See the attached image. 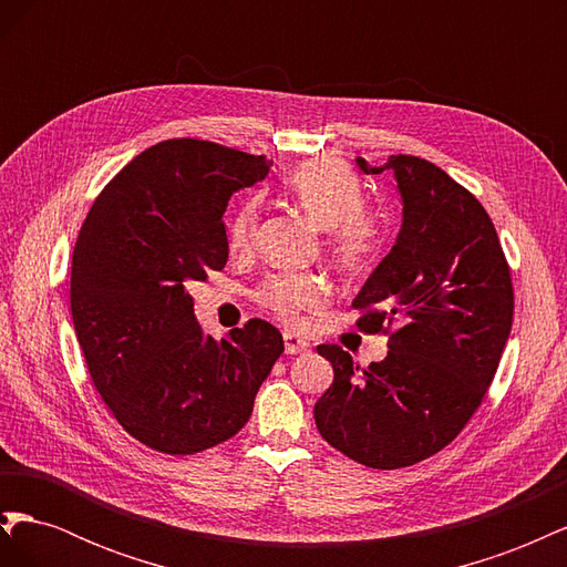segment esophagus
Here are the masks:
<instances>
[{
  "instance_id": "1",
  "label": "esophagus",
  "mask_w": 567,
  "mask_h": 567,
  "mask_svg": "<svg viewBox=\"0 0 567 567\" xmlns=\"http://www.w3.org/2000/svg\"><path fill=\"white\" fill-rule=\"evenodd\" d=\"M284 346H286V354H300L310 350V342L296 333H284Z\"/></svg>"
}]
</instances>
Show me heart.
Wrapping results in <instances>:
<instances>
[{
  "mask_svg": "<svg viewBox=\"0 0 567 567\" xmlns=\"http://www.w3.org/2000/svg\"><path fill=\"white\" fill-rule=\"evenodd\" d=\"M288 198L310 217L317 227L329 229L326 248L342 274H362L383 248V225L367 205V186L350 167L338 161H310L296 167L284 182ZM260 205L244 200L229 219L227 244L234 252L250 248ZM329 286L310 271H281L260 288V302L284 321H298L300 312L317 310L326 300Z\"/></svg>",
  "mask_w": 567,
  "mask_h": 567,
  "instance_id": "heart-1",
  "label": "heart"
}]
</instances>
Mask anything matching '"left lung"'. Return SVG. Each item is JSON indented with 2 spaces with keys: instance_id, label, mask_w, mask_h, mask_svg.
Here are the masks:
<instances>
[{
  "instance_id": "8db88e82",
  "label": "left lung",
  "mask_w": 567,
  "mask_h": 567,
  "mask_svg": "<svg viewBox=\"0 0 567 567\" xmlns=\"http://www.w3.org/2000/svg\"><path fill=\"white\" fill-rule=\"evenodd\" d=\"M357 165L392 169L402 229L352 300L357 326L388 333V357L359 369L319 346L333 383L315 404L321 437L369 468H404L437 454L475 414L513 323V284L499 236L480 200L416 156Z\"/></svg>"
}]
</instances>
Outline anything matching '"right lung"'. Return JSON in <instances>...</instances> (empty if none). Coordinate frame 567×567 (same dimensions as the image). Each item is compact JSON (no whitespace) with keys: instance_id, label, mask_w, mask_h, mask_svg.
I'll list each match as a JSON object with an SVG mask.
<instances>
[{"instance_id":"add662e5","label":"right lung","mask_w":567,"mask_h":567,"mask_svg":"<svg viewBox=\"0 0 567 567\" xmlns=\"http://www.w3.org/2000/svg\"><path fill=\"white\" fill-rule=\"evenodd\" d=\"M265 156L167 140L104 186L73 250L71 310L94 388L125 431L163 454L234 437L284 352L269 321L205 336L188 281L229 257L231 194L269 173Z\"/></svg>"}]
</instances>
